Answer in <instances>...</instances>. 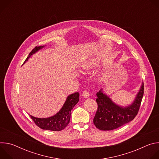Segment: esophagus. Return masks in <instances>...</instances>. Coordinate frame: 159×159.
<instances>
[{
  "label": "esophagus",
  "instance_id": "obj_1",
  "mask_svg": "<svg viewBox=\"0 0 159 159\" xmlns=\"http://www.w3.org/2000/svg\"><path fill=\"white\" fill-rule=\"evenodd\" d=\"M82 96H83L85 98H88L89 97V96H90L89 91H87V90H84L83 93H82Z\"/></svg>",
  "mask_w": 159,
  "mask_h": 159
}]
</instances>
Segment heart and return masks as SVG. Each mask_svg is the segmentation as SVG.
Instances as JSON below:
<instances>
[{
  "label": "heart",
  "instance_id": "obj_1",
  "mask_svg": "<svg viewBox=\"0 0 159 159\" xmlns=\"http://www.w3.org/2000/svg\"><path fill=\"white\" fill-rule=\"evenodd\" d=\"M98 64V61L96 60H93L91 61L90 62V67H93L96 66Z\"/></svg>",
  "mask_w": 159,
  "mask_h": 159
}]
</instances>
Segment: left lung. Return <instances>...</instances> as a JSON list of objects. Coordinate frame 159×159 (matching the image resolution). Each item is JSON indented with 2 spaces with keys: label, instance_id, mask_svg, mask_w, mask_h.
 Segmentation results:
<instances>
[{
  "label": "left lung",
  "instance_id": "8db88e82",
  "mask_svg": "<svg viewBox=\"0 0 159 159\" xmlns=\"http://www.w3.org/2000/svg\"><path fill=\"white\" fill-rule=\"evenodd\" d=\"M143 93V83L133 104L122 107L113 102L101 89L96 94L98 109L93 120L94 125L100 130H112L132 121L138 114Z\"/></svg>",
  "mask_w": 159,
  "mask_h": 159
}]
</instances>
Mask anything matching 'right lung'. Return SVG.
<instances>
[{
    "label": "right lung",
    "mask_w": 159,
    "mask_h": 159,
    "mask_svg": "<svg viewBox=\"0 0 159 159\" xmlns=\"http://www.w3.org/2000/svg\"><path fill=\"white\" fill-rule=\"evenodd\" d=\"M43 47V46L36 47L34 48H33V50L30 53L24 63L26 61H28V58L33 54L38 52ZM79 93H75L67 97L66 100L63 107L55 115L47 118H38L33 117L31 115L30 116L34 122V123L39 128L43 129L59 131L65 128L66 126L69 125L70 120L71 110L74 108V107L79 102Z\"/></svg>",
    "instance_id": "1"
}]
</instances>
